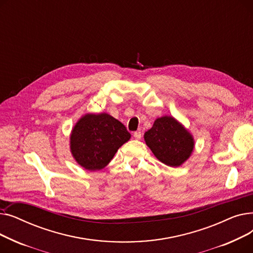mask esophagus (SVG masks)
Here are the masks:
<instances>
[{
    "label": "esophagus",
    "mask_w": 253,
    "mask_h": 253,
    "mask_svg": "<svg viewBox=\"0 0 253 253\" xmlns=\"http://www.w3.org/2000/svg\"><path fill=\"white\" fill-rule=\"evenodd\" d=\"M133 136H134L135 139H140L141 136H142V134H141L140 131H135L134 133H133Z\"/></svg>",
    "instance_id": "obj_1"
}]
</instances>
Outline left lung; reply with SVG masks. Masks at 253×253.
Returning a JSON list of instances; mask_svg holds the SVG:
<instances>
[{
    "mask_svg": "<svg viewBox=\"0 0 253 253\" xmlns=\"http://www.w3.org/2000/svg\"><path fill=\"white\" fill-rule=\"evenodd\" d=\"M144 140L158 160L171 167L187 161L194 149V139L188 130L167 116L156 120L144 133Z\"/></svg>",
    "mask_w": 253,
    "mask_h": 253,
    "instance_id": "8db88e82",
    "label": "left lung"
}]
</instances>
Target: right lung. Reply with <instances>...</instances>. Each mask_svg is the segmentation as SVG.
I'll return each instance as SVG.
<instances>
[{
	"mask_svg": "<svg viewBox=\"0 0 253 253\" xmlns=\"http://www.w3.org/2000/svg\"><path fill=\"white\" fill-rule=\"evenodd\" d=\"M126 127L108 114H87L79 120L71 135V151L78 164L87 170H100L130 139Z\"/></svg>",
	"mask_w": 253,
	"mask_h": 253,
	"instance_id": "obj_1",
	"label": "right lung"
}]
</instances>
